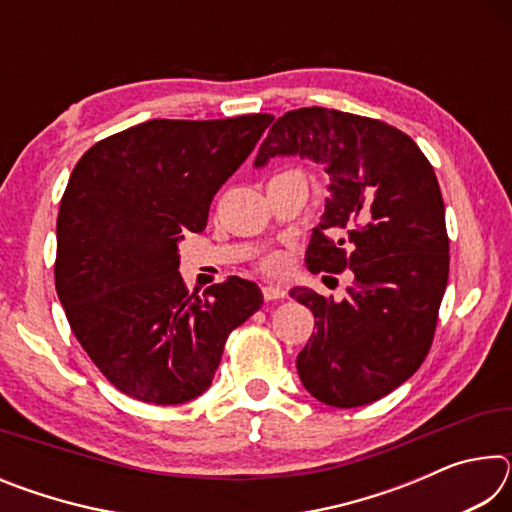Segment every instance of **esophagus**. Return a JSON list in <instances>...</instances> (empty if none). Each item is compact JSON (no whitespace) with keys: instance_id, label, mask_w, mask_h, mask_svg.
<instances>
[{"instance_id":"34e87169","label":"esophagus","mask_w":512,"mask_h":512,"mask_svg":"<svg viewBox=\"0 0 512 512\" xmlns=\"http://www.w3.org/2000/svg\"><path fill=\"white\" fill-rule=\"evenodd\" d=\"M264 291V298L271 302V300H282V298H287V289H282V287H275V284H266V287L262 289Z\"/></svg>"}]
</instances>
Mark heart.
<instances>
[{"label":"heart","instance_id":"obj_1","mask_svg":"<svg viewBox=\"0 0 512 512\" xmlns=\"http://www.w3.org/2000/svg\"><path fill=\"white\" fill-rule=\"evenodd\" d=\"M264 268H266V271H271V273L280 271V268H282V257L280 255H271L264 262Z\"/></svg>","mask_w":512,"mask_h":512}]
</instances>
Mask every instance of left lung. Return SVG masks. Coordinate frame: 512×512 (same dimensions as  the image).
<instances>
[{"instance_id": "1", "label": "left lung", "mask_w": 512, "mask_h": 512, "mask_svg": "<svg viewBox=\"0 0 512 512\" xmlns=\"http://www.w3.org/2000/svg\"><path fill=\"white\" fill-rule=\"evenodd\" d=\"M277 155H300L329 176L307 268L352 271L341 302L307 287L291 289V298L316 318V332L296 361L300 381L318 402L336 409L370 404L422 366L436 332L449 277L436 173L395 126L318 106L277 119L255 167Z\"/></svg>"}]
</instances>
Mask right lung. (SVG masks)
I'll use <instances>...</instances> for the list:
<instances>
[{"label": "right lung", "mask_w": 512, "mask_h": 512, "mask_svg": "<svg viewBox=\"0 0 512 512\" xmlns=\"http://www.w3.org/2000/svg\"><path fill=\"white\" fill-rule=\"evenodd\" d=\"M273 115L151 119L83 153L56 221V291L69 327L112 386L149 404H185L210 388L228 334L262 307L232 275L189 293L178 244Z\"/></svg>", "instance_id": "1"}]
</instances>
